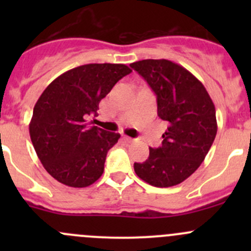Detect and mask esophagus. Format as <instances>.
I'll list each match as a JSON object with an SVG mask.
<instances>
[{
    "label": "esophagus",
    "instance_id": "obj_1",
    "mask_svg": "<svg viewBox=\"0 0 251 251\" xmlns=\"http://www.w3.org/2000/svg\"><path fill=\"white\" fill-rule=\"evenodd\" d=\"M124 141H125L126 143H133V142H135V138H131V137H127V136H125V137H124Z\"/></svg>",
    "mask_w": 251,
    "mask_h": 251
}]
</instances>
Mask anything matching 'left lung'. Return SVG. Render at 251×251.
Returning <instances> with one entry per match:
<instances>
[{"label": "left lung", "mask_w": 251, "mask_h": 251, "mask_svg": "<svg viewBox=\"0 0 251 251\" xmlns=\"http://www.w3.org/2000/svg\"><path fill=\"white\" fill-rule=\"evenodd\" d=\"M156 96L158 116L168 123L159 148H149L135 173L154 187H173L203 163L217 132L216 110L204 85L181 65L168 59L130 64Z\"/></svg>", "instance_id": "left-lung-1"}]
</instances>
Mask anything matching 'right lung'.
<instances>
[{"instance_id":"add662e5","label":"right lung","mask_w":251,"mask_h":251,"mask_svg":"<svg viewBox=\"0 0 251 251\" xmlns=\"http://www.w3.org/2000/svg\"><path fill=\"white\" fill-rule=\"evenodd\" d=\"M132 70L125 64H86L47 86L32 111L29 131L44 168L60 183L91 186L104 171L108 151L120 135L87 124L100 102Z\"/></svg>"}]
</instances>
